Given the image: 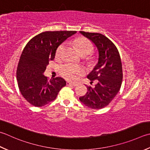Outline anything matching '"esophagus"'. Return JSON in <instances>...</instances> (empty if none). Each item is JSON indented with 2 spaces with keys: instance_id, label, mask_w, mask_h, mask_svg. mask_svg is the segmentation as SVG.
Wrapping results in <instances>:
<instances>
[{
  "instance_id": "34e87169",
  "label": "esophagus",
  "mask_w": 150,
  "mask_h": 150,
  "mask_svg": "<svg viewBox=\"0 0 150 150\" xmlns=\"http://www.w3.org/2000/svg\"><path fill=\"white\" fill-rule=\"evenodd\" d=\"M66 84H67V86H77V84L73 83H71V82H69V81H67V83H66Z\"/></svg>"
}]
</instances>
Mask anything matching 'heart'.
<instances>
[{"label":"heart","mask_w":150,"mask_h":150,"mask_svg":"<svg viewBox=\"0 0 150 150\" xmlns=\"http://www.w3.org/2000/svg\"><path fill=\"white\" fill-rule=\"evenodd\" d=\"M75 45L77 46L79 52L82 55H88L92 53L93 51L92 43L86 38H77L74 40ZM65 51V43H61L56 51L55 57L60 59L63 57ZM59 73L62 77L69 81H77L85 73L83 67L73 64H64L59 67Z\"/></svg>","instance_id":"b5f03b06"}]
</instances>
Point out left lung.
Here are the masks:
<instances>
[{"label":"left lung","mask_w":150,"mask_h":150,"mask_svg":"<svg viewBox=\"0 0 150 150\" xmlns=\"http://www.w3.org/2000/svg\"><path fill=\"white\" fill-rule=\"evenodd\" d=\"M80 32L95 44L99 51V59L98 64L87 77L91 84L94 81L98 83L94 88L87 86L88 91L79 99L88 107L101 109L112 101L121 88L123 79L121 58L116 45L104 35Z\"/></svg>","instance_id":"obj_1"}]
</instances>
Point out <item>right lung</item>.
I'll list each match as a JSON object with an SVG mask.
<instances>
[{
	"label": "right lung",
	"mask_w": 150,
	"mask_h": 150,
	"mask_svg": "<svg viewBox=\"0 0 150 150\" xmlns=\"http://www.w3.org/2000/svg\"><path fill=\"white\" fill-rule=\"evenodd\" d=\"M76 31H47L36 35L26 44L17 68V80L21 93L29 103L40 107L57 98L66 86L61 77L48 81L43 73L54 60L57 49Z\"/></svg>",
	"instance_id": "add662e5"
}]
</instances>
